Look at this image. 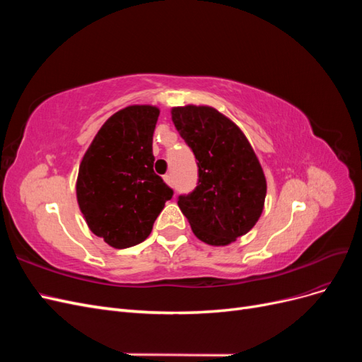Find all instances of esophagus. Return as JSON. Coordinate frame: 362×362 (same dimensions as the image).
Instances as JSON below:
<instances>
[{"label":"esophagus","instance_id":"esophagus-1","mask_svg":"<svg viewBox=\"0 0 362 362\" xmlns=\"http://www.w3.org/2000/svg\"><path fill=\"white\" fill-rule=\"evenodd\" d=\"M163 180H164V182H166V184H172V177H170V175H164V177H163Z\"/></svg>","mask_w":362,"mask_h":362}]
</instances>
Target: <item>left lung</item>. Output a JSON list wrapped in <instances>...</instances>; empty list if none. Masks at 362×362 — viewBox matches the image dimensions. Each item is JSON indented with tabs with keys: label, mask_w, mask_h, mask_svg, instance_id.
<instances>
[{
	"label": "left lung",
	"mask_w": 362,
	"mask_h": 362,
	"mask_svg": "<svg viewBox=\"0 0 362 362\" xmlns=\"http://www.w3.org/2000/svg\"><path fill=\"white\" fill-rule=\"evenodd\" d=\"M170 115L199 168L198 185L180 196L178 206L201 242L233 243L264 210L267 182L255 151L243 131L213 107H172Z\"/></svg>",
	"instance_id": "left-lung-1"
}]
</instances>
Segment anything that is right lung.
Segmentation results:
<instances>
[{
	"mask_svg": "<svg viewBox=\"0 0 362 362\" xmlns=\"http://www.w3.org/2000/svg\"><path fill=\"white\" fill-rule=\"evenodd\" d=\"M160 110L128 105L108 117L80 163L76 201L90 231L116 249L148 238L173 190L154 172Z\"/></svg>",
	"mask_w": 362,
	"mask_h": 362,
	"instance_id": "obj_1",
	"label": "right lung"
}]
</instances>
